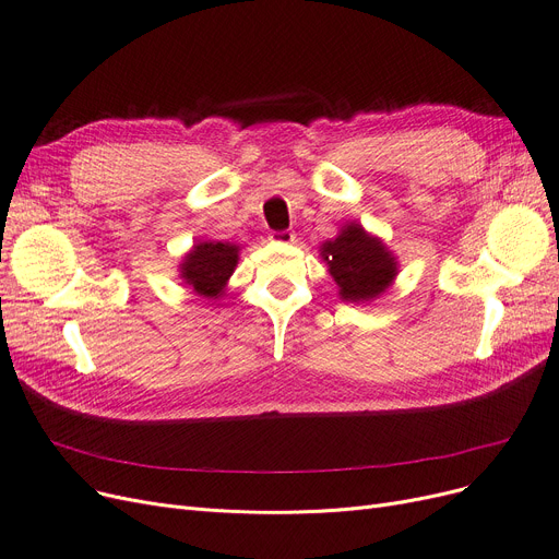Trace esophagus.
I'll return each mask as SVG.
<instances>
[{
    "instance_id": "1",
    "label": "esophagus",
    "mask_w": 559,
    "mask_h": 559,
    "mask_svg": "<svg viewBox=\"0 0 559 559\" xmlns=\"http://www.w3.org/2000/svg\"><path fill=\"white\" fill-rule=\"evenodd\" d=\"M271 241H273V243H282V246L294 243V241H296V234L288 231V229H284V231H273V234H271Z\"/></svg>"
}]
</instances>
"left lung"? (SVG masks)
Listing matches in <instances>:
<instances>
[{
	"label": "left lung",
	"instance_id": "left-lung-1",
	"mask_svg": "<svg viewBox=\"0 0 559 559\" xmlns=\"http://www.w3.org/2000/svg\"><path fill=\"white\" fill-rule=\"evenodd\" d=\"M321 257L345 302H373L397 277V259L380 236L359 223H345L321 246Z\"/></svg>",
	"mask_w": 559,
	"mask_h": 559
}]
</instances>
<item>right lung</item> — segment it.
Wrapping results in <instances>:
<instances>
[{"label":"right lung","mask_w":559,"mask_h":559,"mask_svg":"<svg viewBox=\"0 0 559 559\" xmlns=\"http://www.w3.org/2000/svg\"><path fill=\"white\" fill-rule=\"evenodd\" d=\"M241 246L223 241H198L183 254L179 263V277L193 294L206 300H221L229 277L236 271Z\"/></svg>","instance_id":"obj_1"}]
</instances>
